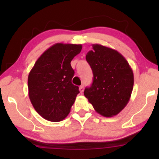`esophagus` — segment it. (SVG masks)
I'll return each mask as SVG.
<instances>
[{
    "mask_svg": "<svg viewBox=\"0 0 159 159\" xmlns=\"http://www.w3.org/2000/svg\"><path fill=\"white\" fill-rule=\"evenodd\" d=\"M79 90H80V93H83V91H84V87L83 86H80V88H79Z\"/></svg>",
    "mask_w": 159,
    "mask_h": 159,
    "instance_id": "1",
    "label": "esophagus"
}]
</instances>
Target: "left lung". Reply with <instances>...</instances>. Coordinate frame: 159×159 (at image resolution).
Listing matches in <instances>:
<instances>
[{"mask_svg":"<svg viewBox=\"0 0 159 159\" xmlns=\"http://www.w3.org/2000/svg\"><path fill=\"white\" fill-rule=\"evenodd\" d=\"M93 73V83L84 95L102 116H116L129 102L134 75L125 58L116 50L99 44L86 55Z\"/></svg>","mask_w":159,"mask_h":159,"instance_id":"obj_1","label":"left lung"}]
</instances>
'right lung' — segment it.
<instances>
[{"label": "right lung", "instance_id": "add662e5", "mask_svg": "<svg viewBox=\"0 0 159 159\" xmlns=\"http://www.w3.org/2000/svg\"><path fill=\"white\" fill-rule=\"evenodd\" d=\"M82 45L56 43L37 60L28 76L30 101L43 118L60 121L70 112L79 87L71 83L75 71L71 61Z\"/></svg>", "mask_w": 159, "mask_h": 159}]
</instances>
